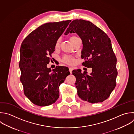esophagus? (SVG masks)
<instances>
[{
	"label": "esophagus",
	"mask_w": 134,
	"mask_h": 134,
	"mask_svg": "<svg viewBox=\"0 0 134 134\" xmlns=\"http://www.w3.org/2000/svg\"><path fill=\"white\" fill-rule=\"evenodd\" d=\"M72 71H73V68H69V71L71 73H72Z\"/></svg>",
	"instance_id": "obj_1"
}]
</instances>
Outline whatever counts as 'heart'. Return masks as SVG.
<instances>
[{
  "instance_id": "1",
  "label": "heart",
  "mask_w": 134,
  "mask_h": 134,
  "mask_svg": "<svg viewBox=\"0 0 134 134\" xmlns=\"http://www.w3.org/2000/svg\"><path fill=\"white\" fill-rule=\"evenodd\" d=\"M77 37L76 36H72L70 38V41L72 42L73 41V40L76 38ZM60 44V39L58 40L55 43V47H58ZM62 60L64 62L68 64H73L75 62V58L72 56H70V55H65L64 56V57L62 59Z\"/></svg>"
}]
</instances>
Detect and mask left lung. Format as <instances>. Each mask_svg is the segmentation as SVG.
<instances>
[{
    "instance_id": "1",
    "label": "left lung",
    "mask_w": 134,
    "mask_h": 134,
    "mask_svg": "<svg viewBox=\"0 0 134 134\" xmlns=\"http://www.w3.org/2000/svg\"><path fill=\"white\" fill-rule=\"evenodd\" d=\"M75 32L82 41V65L92 69L90 75L85 71L82 73L80 69L72 71L77 95L89 103H101L109 97L116 85L117 59L111 41L100 29L82 19L72 21L64 35Z\"/></svg>"
}]
</instances>
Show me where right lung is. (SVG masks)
<instances>
[{"label": "right lung", "instance_id": "1", "mask_svg": "<svg viewBox=\"0 0 134 134\" xmlns=\"http://www.w3.org/2000/svg\"><path fill=\"white\" fill-rule=\"evenodd\" d=\"M71 20L49 23L29 34L20 48V81L25 95L34 104L46 106L59 97V87L70 73L66 66H57L51 70L47 65L55 43Z\"/></svg>", "mask_w": 134, "mask_h": 134}]
</instances>
